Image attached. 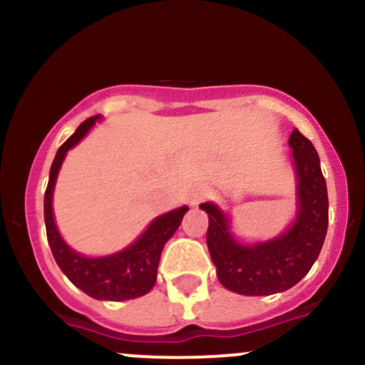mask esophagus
<instances>
[{
	"mask_svg": "<svg viewBox=\"0 0 365 365\" xmlns=\"http://www.w3.org/2000/svg\"><path fill=\"white\" fill-rule=\"evenodd\" d=\"M206 197H208V189H206V187H203V185L196 187V189L190 192V205H192V206L200 205L201 201L206 200Z\"/></svg>",
	"mask_w": 365,
	"mask_h": 365,
	"instance_id": "obj_1",
	"label": "esophagus"
}]
</instances>
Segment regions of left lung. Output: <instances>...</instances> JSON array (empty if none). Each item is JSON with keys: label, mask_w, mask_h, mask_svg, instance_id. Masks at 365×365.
<instances>
[{"label": "left lung", "mask_w": 365, "mask_h": 365, "mask_svg": "<svg viewBox=\"0 0 365 365\" xmlns=\"http://www.w3.org/2000/svg\"><path fill=\"white\" fill-rule=\"evenodd\" d=\"M297 171L298 210L293 226L281 237L245 245L230 233V219L213 203L208 213L206 245L220 284L240 295H274L295 286L318 259L329 227V196L312 143L300 132L289 135Z\"/></svg>", "instance_id": "8db88e82"}]
</instances>
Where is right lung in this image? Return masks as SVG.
<instances>
[{
  "mask_svg": "<svg viewBox=\"0 0 365 365\" xmlns=\"http://www.w3.org/2000/svg\"><path fill=\"white\" fill-rule=\"evenodd\" d=\"M97 120L98 116L84 120L77 127V130L60 146L53 165H51L49 183H47L46 196H43L47 242H49L58 267L81 292L97 298V300H130V298L146 295L155 286L162 249H164L165 242L173 237V233L178 230L180 222L189 208L182 206V208L171 210V212L157 217L134 244L128 245L123 251L111 254V256L86 257L70 249L61 235L58 233V227L54 224V183H56L61 162L68 150L73 148L88 134V130L93 127Z\"/></svg>",
  "mask_w": 365,
  "mask_h": 365,
  "instance_id": "1",
  "label": "right lung"
}]
</instances>
